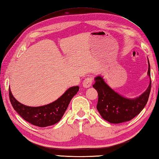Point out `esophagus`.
Listing matches in <instances>:
<instances>
[{
  "mask_svg": "<svg viewBox=\"0 0 159 159\" xmlns=\"http://www.w3.org/2000/svg\"><path fill=\"white\" fill-rule=\"evenodd\" d=\"M92 83H93V79L92 77L86 78V79L83 80V86L85 87V88H89V87L92 86Z\"/></svg>",
  "mask_w": 159,
  "mask_h": 159,
  "instance_id": "esophagus-1",
  "label": "esophagus"
}]
</instances>
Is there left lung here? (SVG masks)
<instances>
[{
  "instance_id": "8db88e82",
  "label": "left lung",
  "mask_w": 159,
  "mask_h": 159,
  "mask_svg": "<svg viewBox=\"0 0 159 159\" xmlns=\"http://www.w3.org/2000/svg\"><path fill=\"white\" fill-rule=\"evenodd\" d=\"M148 74L150 78V66L148 61ZM93 85L98 94L97 109L104 120L112 124L130 121L139 114L146 105L151 89V79L146 92L134 99L126 98L113 90L100 76L95 78Z\"/></svg>"
}]
</instances>
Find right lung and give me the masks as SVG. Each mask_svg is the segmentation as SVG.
Segmentation results:
<instances>
[{
    "mask_svg": "<svg viewBox=\"0 0 159 159\" xmlns=\"http://www.w3.org/2000/svg\"><path fill=\"white\" fill-rule=\"evenodd\" d=\"M79 90V86L72 87L58 99L50 104L41 107H29L19 102L9 89V100L13 109L24 120L39 127L55 124L61 119L72 98Z\"/></svg>",
    "mask_w": 159,
    "mask_h": 159,
    "instance_id": "add662e5",
    "label": "right lung"
}]
</instances>
